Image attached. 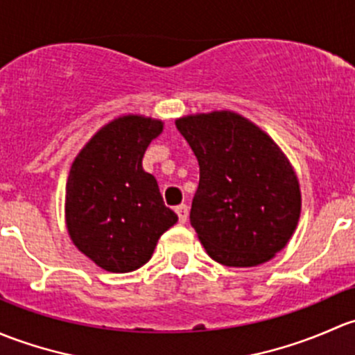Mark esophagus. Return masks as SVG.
Returning <instances> with one entry per match:
<instances>
[{
    "label": "esophagus",
    "mask_w": 355,
    "mask_h": 355,
    "mask_svg": "<svg viewBox=\"0 0 355 355\" xmlns=\"http://www.w3.org/2000/svg\"><path fill=\"white\" fill-rule=\"evenodd\" d=\"M176 214H178L179 222H181V224H184V222L188 220L189 210H188V207H186V205H179V207H176Z\"/></svg>",
    "instance_id": "1"
}]
</instances>
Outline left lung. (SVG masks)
I'll return each instance as SVG.
<instances>
[{
  "mask_svg": "<svg viewBox=\"0 0 355 355\" xmlns=\"http://www.w3.org/2000/svg\"><path fill=\"white\" fill-rule=\"evenodd\" d=\"M176 126L198 159L189 220L208 257L227 266L272 259L301 215L297 176L279 145L231 111L184 116Z\"/></svg>",
  "mask_w": 355,
  "mask_h": 355,
  "instance_id": "8db88e82",
  "label": "left lung"
}]
</instances>
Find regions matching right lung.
I'll use <instances>...</instances> for the list:
<instances>
[{
	"label": "right lung",
	"instance_id": "obj_1",
	"mask_svg": "<svg viewBox=\"0 0 355 355\" xmlns=\"http://www.w3.org/2000/svg\"><path fill=\"white\" fill-rule=\"evenodd\" d=\"M159 119L128 114L105 124L76 155L67 182V227L73 244L107 272L126 273L152 258L178 222L157 179L141 166L162 133Z\"/></svg>",
	"mask_w": 355,
	"mask_h": 355
}]
</instances>
